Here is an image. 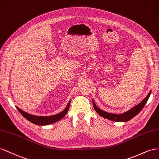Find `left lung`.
Here are the masks:
<instances>
[{
  "label": "left lung",
  "mask_w": 159,
  "mask_h": 159,
  "mask_svg": "<svg viewBox=\"0 0 159 159\" xmlns=\"http://www.w3.org/2000/svg\"><path fill=\"white\" fill-rule=\"evenodd\" d=\"M151 93V90L149 92L147 96L143 99V101H141L139 104H138L137 105H136L135 107H133L129 111L122 113V114H120V115L112 114V113L107 112L105 111H103L101 109H100V108H98L96 106V105H95V103H94L93 100V107H94V110L96 111V112L98 113V115H100L103 118H105V119H107L108 120L116 121V122H126V121H128V120H130V119H132L133 117H134L136 115H137L139 114V113L140 112V111L143 109L144 105H146L148 99L149 97H150Z\"/></svg>",
  "instance_id": "8db88e82"
}]
</instances>
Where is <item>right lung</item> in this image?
Wrapping results in <instances>:
<instances>
[{"instance_id":"right-lung-1","label":"right lung","mask_w":159,"mask_h":159,"mask_svg":"<svg viewBox=\"0 0 159 159\" xmlns=\"http://www.w3.org/2000/svg\"><path fill=\"white\" fill-rule=\"evenodd\" d=\"M70 101H71V100H70L69 102H68L67 105H66V108H65L64 111H62L60 113H58V114L52 115V116H42L33 115L29 114V113H27V112L23 111L22 110H21L20 108H19V107H16L17 108V110L20 112V114L22 116H23L26 119H27L29 121H30L31 122H33V124H35L37 125L43 126V125H51V124L54 123V122L61 120L62 118L66 115L68 111H69Z\"/></svg>"}]
</instances>
